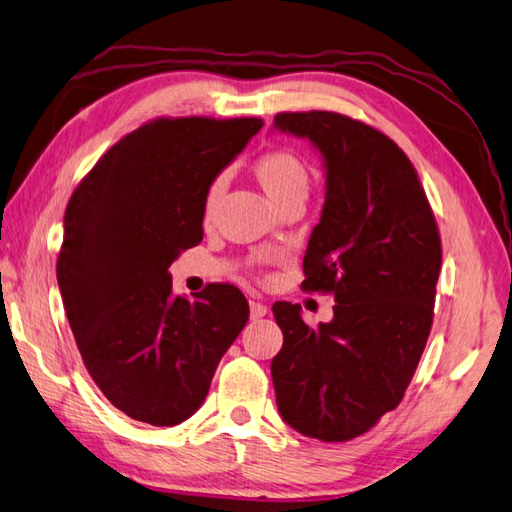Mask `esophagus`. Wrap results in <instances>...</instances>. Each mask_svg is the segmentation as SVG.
I'll use <instances>...</instances> for the list:
<instances>
[{
  "label": "esophagus",
  "mask_w": 512,
  "mask_h": 512,
  "mask_svg": "<svg viewBox=\"0 0 512 512\" xmlns=\"http://www.w3.org/2000/svg\"><path fill=\"white\" fill-rule=\"evenodd\" d=\"M266 312H268V306L266 303H262V301H250V319H262V317H266Z\"/></svg>",
  "instance_id": "esophagus-1"
}]
</instances>
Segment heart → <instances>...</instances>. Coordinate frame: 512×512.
Segmentation results:
<instances>
[{
  "instance_id": "heart-1",
  "label": "heart",
  "mask_w": 512,
  "mask_h": 512,
  "mask_svg": "<svg viewBox=\"0 0 512 512\" xmlns=\"http://www.w3.org/2000/svg\"><path fill=\"white\" fill-rule=\"evenodd\" d=\"M253 173L255 178L262 184L268 198L273 200L277 206L286 204L288 200L295 198H306L310 189V171L297 154L292 151L279 149V151H268V154L259 156L253 162ZM226 178L217 176L211 180L209 189L204 193V204H202V215L204 220H211V215L217 209V202H220L224 193Z\"/></svg>"
}]
</instances>
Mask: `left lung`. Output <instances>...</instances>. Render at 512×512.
<instances>
[{"mask_svg":"<svg viewBox=\"0 0 512 512\" xmlns=\"http://www.w3.org/2000/svg\"><path fill=\"white\" fill-rule=\"evenodd\" d=\"M275 127L310 138L325 160V204L303 257L306 292L334 295L310 328L277 301L284 345L270 372L292 429L321 442L363 436L400 405L427 345L442 242L436 215L394 140L336 112H281Z\"/></svg>","mask_w":512,"mask_h":512,"instance_id":"1","label":"left lung"}]
</instances>
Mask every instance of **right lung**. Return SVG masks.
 <instances>
[{
    "label": "right lung",
    "instance_id": "1",
    "mask_svg": "<svg viewBox=\"0 0 512 512\" xmlns=\"http://www.w3.org/2000/svg\"><path fill=\"white\" fill-rule=\"evenodd\" d=\"M262 118H156L110 147L65 209L57 279L83 365L129 418L173 427L209 394L248 321L231 284L173 297L169 266L202 242L211 180Z\"/></svg>",
    "mask_w": 512,
    "mask_h": 512
}]
</instances>
